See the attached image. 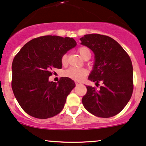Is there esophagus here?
<instances>
[{"label":"esophagus","mask_w":146,"mask_h":146,"mask_svg":"<svg viewBox=\"0 0 146 146\" xmlns=\"http://www.w3.org/2000/svg\"><path fill=\"white\" fill-rule=\"evenodd\" d=\"M79 84H79V82H76V86L79 85Z\"/></svg>","instance_id":"1"}]
</instances>
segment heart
I'll use <instances>...</instances> for the list:
<instances>
[{
	"instance_id": "b5f03b06",
	"label": "heart",
	"mask_w": 146,
	"mask_h": 146,
	"mask_svg": "<svg viewBox=\"0 0 146 146\" xmlns=\"http://www.w3.org/2000/svg\"><path fill=\"white\" fill-rule=\"evenodd\" d=\"M80 56L82 58H85L86 56H91V52H90V48L87 46H80L78 48ZM61 62L62 65H66L67 62V54H64L61 57ZM88 74V71L84 68H80V67H71L66 70L64 72V75L67 77L75 80V81H81L86 77Z\"/></svg>"
}]
</instances>
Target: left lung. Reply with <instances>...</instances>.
I'll return each instance as SVG.
<instances>
[{
    "mask_svg": "<svg viewBox=\"0 0 146 146\" xmlns=\"http://www.w3.org/2000/svg\"><path fill=\"white\" fill-rule=\"evenodd\" d=\"M81 44L92 50L95 63L88 79L103 86L100 90L86 86L82 98L84 106L100 117L117 115L125 108L133 92V67L129 55L109 36L88 34L80 38Z\"/></svg>",
    "mask_w": 146,
    "mask_h": 146,
    "instance_id": "left-lung-1",
    "label": "left lung"
}]
</instances>
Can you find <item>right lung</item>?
Returning <instances> with one entry per match:
<instances>
[{"label":"right lung","instance_id":"add662e5","mask_svg":"<svg viewBox=\"0 0 146 146\" xmlns=\"http://www.w3.org/2000/svg\"><path fill=\"white\" fill-rule=\"evenodd\" d=\"M72 37L46 35L26 43L15 56L12 65V88L26 113L40 119L58 114L67 95L75 87L73 80L62 77L50 82L53 68H62L61 57L74 47Z\"/></svg>","mask_w":146,"mask_h":146}]
</instances>
